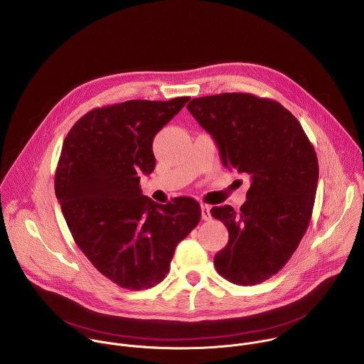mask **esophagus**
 I'll list each match as a JSON object with an SVG mask.
<instances>
[{"label":"esophagus","mask_w":364,"mask_h":364,"mask_svg":"<svg viewBox=\"0 0 364 364\" xmlns=\"http://www.w3.org/2000/svg\"><path fill=\"white\" fill-rule=\"evenodd\" d=\"M200 209H202V219H203V220H210V219H212L210 206H209V205L202 203V205H200Z\"/></svg>","instance_id":"34e87169"}]
</instances>
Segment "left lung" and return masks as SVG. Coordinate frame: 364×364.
<instances>
[{
    "label": "left lung",
    "instance_id": "left-lung-1",
    "mask_svg": "<svg viewBox=\"0 0 364 364\" xmlns=\"http://www.w3.org/2000/svg\"><path fill=\"white\" fill-rule=\"evenodd\" d=\"M188 110L215 139L223 165L251 178L240 212L210 210L229 230L215 267L233 284H259L287 264L309 226L319 178L314 145L284 106L250 93L198 97Z\"/></svg>",
    "mask_w": 364,
    "mask_h": 364
}]
</instances>
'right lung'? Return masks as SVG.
<instances>
[{"label": "right lung", "mask_w": 364, "mask_h": 364, "mask_svg": "<svg viewBox=\"0 0 364 364\" xmlns=\"http://www.w3.org/2000/svg\"><path fill=\"white\" fill-rule=\"evenodd\" d=\"M189 99L97 107L63 141L55 173L62 213L83 254L122 288L159 284L176 245L200 222L195 199L181 196L159 205L139 188V175L155 168L154 136Z\"/></svg>", "instance_id": "add662e5"}]
</instances>
